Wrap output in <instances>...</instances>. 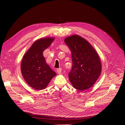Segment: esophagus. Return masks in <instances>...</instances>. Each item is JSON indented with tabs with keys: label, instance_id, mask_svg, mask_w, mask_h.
Masks as SVG:
<instances>
[{
	"label": "esophagus",
	"instance_id": "obj_1",
	"mask_svg": "<svg viewBox=\"0 0 125 125\" xmlns=\"http://www.w3.org/2000/svg\"><path fill=\"white\" fill-rule=\"evenodd\" d=\"M57 73H59V74L61 73H62V69L61 68L57 69Z\"/></svg>",
	"mask_w": 125,
	"mask_h": 125
}]
</instances>
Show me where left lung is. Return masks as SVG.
<instances>
[{
	"label": "left lung",
	"mask_w": 125,
	"mask_h": 125,
	"mask_svg": "<svg viewBox=\"0 0 125 125\" xmlns=\"http://www.w3.org/2000/svg\"><path fill=\"white\" fill-rule=\"evenodd\" d=\"M64 41L71 52L73 67L69 73L71 83L81 91L91 88L102 71L99 54L88 41L78 35L67 37Z\"/></svg>",
	"instance_id": "obj_1"
}]
</instances>
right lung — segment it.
<instances>
[{"label": "right lung", "instance_id": "right-lung-1", "mask_svg": "<svg viewBox=\"0 0 125 125\" xmlns=\"http://www.w3.org/2000/svg\"><path fill=\"white\" fill-rule=\"evenodd\" d=\"M54 37L36 40L24 55L21 63V71L25 82L35 90L46 88L56 75L46 62L43 52L50 46Z\"/></svg>", "mask_w": 125, "mask_h": 125}]
</instances>
